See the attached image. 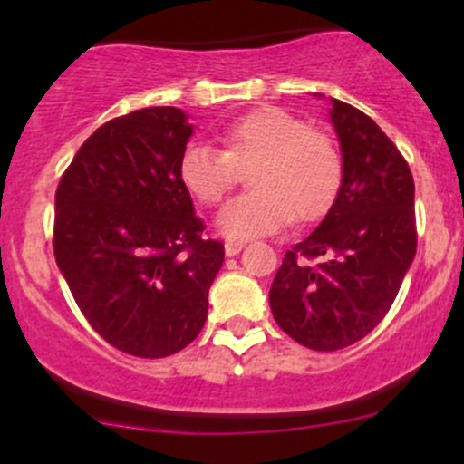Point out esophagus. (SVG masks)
Returning a JSON list of instances; mask_svg holds the SVG:
<instances>
[{
  "mask_svg": "<svg viewBox=\"0 0 464 464\" xmlns=\"http://www.w3.org/2000/svg\"><path fill=\"white\" fill-rule=\"evenodd\" d=\"M242 248H244V242H239V239H227L225 242V253L228 255V257L237 255Z\"/></svg>",
  "mask_w": 464,
  "mask_h": 464,
  "instance_id": "obj_1",
  "label": "esophagus"
}]
</instances>
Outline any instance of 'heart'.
Listing matches in <instances>:
<instances>
[{
  "label": "heart",
  "instance_id": "b5f03b06",
  "mask_svg": "<svg viewBox=\"0 0 464 464\" xmlns=\"http://www.w3.org/2000/svg\"><path fill=\"white\" fill-rule=\"evenodd\" d=\"M222 150L191 143L179 159V177L196 200L214 207L236 188L239 169L248 185L222 209L218 227L228 237H257L332 209L343 188V157L329 135L276 106H262L220 130Z\"/></svg>",
  "mask_w": 464,
  "mask_h": 464
}]
</instances>
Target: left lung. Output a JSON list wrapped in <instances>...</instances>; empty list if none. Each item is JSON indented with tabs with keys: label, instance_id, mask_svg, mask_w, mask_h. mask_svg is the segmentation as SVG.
<instances>
[{
	"label": "left lung",
	"instance_id": "1",
	"mask_svg": "<svg viewBox=\"0 0 464 464\" xmlns=\"http://www.w3.org/2000/svg\"><path fill=\"white\" fill-rule=\"evenodd\" d=\"M343 150L338 198L303 242L285 250L270 287L276 324L303 347L358 343L391 310L417 253L414 180L386 132L332 100Z\"/></svg>",
	"mask_w": 464,
	"mask_h": 464
}]
</instances>
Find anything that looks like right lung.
Here are the masks:
<instances>
[{
    "instance_id": "add662e5",
    "label": "right lung",
    "mask_w": 464,
    "mask_h": 464,
    "mask_svg": "<svg viewBox=\"0 0 464 464\" xmlns=\"http://www.w3.org/2000/svg\"><path fill=\"white\" fill-rule=\"evenodd\" d=\"M189 137L174 106L115 117L80 146L56 189L58 268L89 324L135 358L188 347L225 262L179 177Z\"/></svg>"
}]
</instances>
